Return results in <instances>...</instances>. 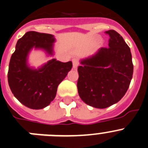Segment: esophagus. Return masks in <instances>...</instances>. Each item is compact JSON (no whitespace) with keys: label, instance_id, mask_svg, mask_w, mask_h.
Returning a JSON list of instances; mask_svg holds the SVG:
<instances>
[{"label":"esophagus","instance_id":"34e87169","mask_svg":"<svg viewBox=\"0 0 148 148\" xmlns=\"http://www.w3.org/2000/svg\"><path fill=\"white\" fill-rule=\"evenodd\" d=\"M72 61H73V67H74V68H76V67L79 65V61H78V59L74 58V59H73V60H72Z\"/></svg>","mask_w":148,"mask_h":148}]
</instances>
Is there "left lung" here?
<instances>
[{
    "label": "left lung",
    "mask_w": 148,
    "mask_h": 148,
    "mask_svg": "<svg viewBox=\"0 0 148 148\" xmlns=\"http://www.w3.org/2000/svg\"><path fill=\"white\" fill-rule=\"evenodd\" d=\"M108 47L81 62L77 87L81 99L87 105L103 109L121 99L130 85L133 63L130 48L116 31L105 32Z\"/></svg>",
    "instance_id": "obj_1"
}]
</instances>
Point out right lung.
<instances>
[{
  "label": "right lung",
  "instance_id": "1",
  "mask_svg": "<svg viewBox=\"0 0 148 148\" xmlns=\"http://www.w3.org/2000/svg\"><path fill=\"white\" fill-rule=\"evenodd\" d=\"M54 36L29 31L18 40L15 51L10 60L8 82L15 97L27 108L43 109L54 100L59 84L73 67L72 62H61L50 60L38 70L29 68L27 57L32 48L53 53Z\"/></svg>",
  "mask_w": 148,
  "mask_h": 148
}]
</instances>
